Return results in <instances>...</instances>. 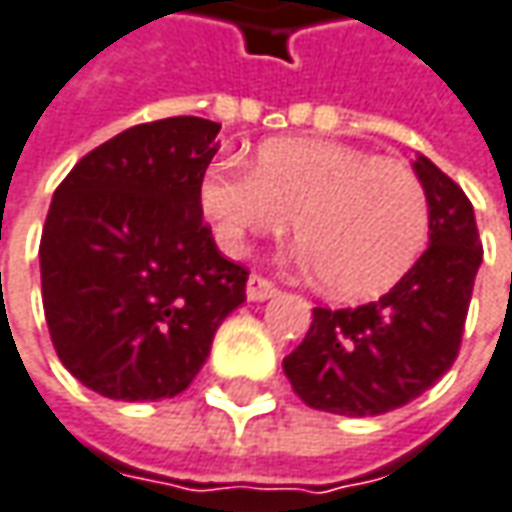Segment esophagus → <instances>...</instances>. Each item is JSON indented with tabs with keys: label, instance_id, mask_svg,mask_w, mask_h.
<instances>
[{
	"label": "esophagus",
	"instance_id": "obj_1",
	"mask_svg": "<svg viewBox=\"0 0 512 512\" xmlns=\"http://www.w3.org/2000/svg\"><path fill=\"white\" fill-rule=\"evenodd\" d=\"M246 295H249V300L272 298V295H278V283H275V280L263 278V275H252L249 283H246Z\"/></svg>",
	"mask_w": 512,
	"mask_h": 512
}]
</instances>
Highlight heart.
<instances>
[{"label":"heart","instance_id":"heart-1","mask_svg":"<svg viewBox=\"0 0 512 512\" xmlns=\"http://www.w3.org/2000/svg\"><path fill=\"white\" fill-rule=\"evenodd\" d=\"M200 206L226 249L295 220V243L321 289L344 300L398 283L430 234V197L410 166L321 140L266 143L255 171L214 163Z\"/></svg>","mask_w":512,"mask_h":512}]
</instances>
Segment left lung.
<instances>
[{"label": "left lung", "mask_w": 512, "mask_h": 512, "mask_svg": "<svg viewBox=\"0 0 512 512\" xmlns=\"http://www.w3.org/2000/svg\"><path fill=\"white\" fill-rule=\"evenodd\" d=\"M430 246L387 295L349 309H312V326L283 358L292 389L315 410L381 415L418 398L453 367L473 298L481 240L473 203L427 157Z\"/></svg>", "instance_id": "1"}]
</instances>
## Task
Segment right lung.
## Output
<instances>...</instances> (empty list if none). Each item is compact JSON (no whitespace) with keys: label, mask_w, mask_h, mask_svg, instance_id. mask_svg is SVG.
<instances>
[{"label":"right lung","mask_w":512,"mask_h":512,"mask_svg":"<svg viewBox=\"0 0 512 512\" xmlns=\"http://www.w3.org/2000/svg\"><path fill=\"white\" fill-rule=\"evenodd\" d=\"M220 125L168 117L88 151L56 186L39 240L51 344L114 401L174 398L209 358L249 269L220 255L200 186Z\"/></svg>","instance_id":"1"}]
</instances>
